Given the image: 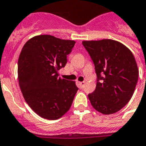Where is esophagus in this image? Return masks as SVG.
Returning <instances> with one entry per match:
<instances>
[{
  "label": "esophagus",
  "mask_w": 146,
  "mask_h": 146,
  "mask_svg": "<svg viewBox=\"0 0 146 146\" xmlns=\"http://www.w3.org/2000/svg\"><path fill=\"white\" fill-rule=\"evenodd\" d=\"M79 84H80V86L82 88V87L85 86V84H86V82H79Z\"/></svg>",
  "instance_id": "esophagus-1"
}]
</instances>
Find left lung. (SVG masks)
Here are the masks:
<instances>
[{
	"label": "left lung",
	"instance_id": "8db88e82",
	"mask_svg": "<svg viewBox=\"0 0 146 146\" xmlns=\"http://www.w3.org/2000/svg\"><path fill=\"white\" fill-rule=\"evenodd\" d=\"M97 74L96 90L89 94L94 108L108 115L122 109L131 99L138 81L139 69L133 53L112 39L83 41Z\"/></svg>",
	"mask_w": 146,
	"mask_h": 146
}]
</instances>
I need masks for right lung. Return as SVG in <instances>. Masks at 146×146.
Listing matches in <instances>:
<instances>
[{"mask_svg": "<svg viewBox=\"0 0 146 146\" xmlns=\"http://www.w3.org/2000/svg\"><path fill=\"white\" fill-rule=\"evenodd\" d=\"M75 43L39 35L27 41L20 52L19 87L29 106L42 118L57 120L70 108L78 88L74 81L58 77V70L65 66Z\"/></svg>", "mask_w": 146, "mask_h": 146, "instance_id": "add662e5", "label": "right lung"}]
</instances>
